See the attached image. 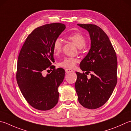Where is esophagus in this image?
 I'll use <instances>...</instances> for the list:
<instances>
[{
	"label": "esophagus",
	"mask_w": 131,
	"mask_h": 131,
	"mask_svg": "<svg viewBox=\"0 0 131 131\" xmlns=\"http://www.w3.org/2000/svg\"><path fill=\"white\" fill-rule=\"evenodd\" d=\"M65 71L66 73H71L73 72V70H71V69H65Z\"/></svg>",
	"instance_id": "esophagus-1"
}]
</instances>
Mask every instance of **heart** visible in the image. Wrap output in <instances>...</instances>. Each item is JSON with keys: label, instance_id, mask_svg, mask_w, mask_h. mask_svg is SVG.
Segmentation results:
<instances>
[{"label": "heart", "instance_id": "1", "mask_svg": "<svg viewBox=\"0 0 131 131\" xmlns=\"http://www.w3.org/2000/svg\"><path fill=\"white\" fill-rule=\"evenodd\" d=\"M68 38L71 40L79 49L82 48L86 45V39L85 37L79 32L74 33L73 34L69 35ZM61 40L58 38L53 43V52L55 54H58L61 52ZM77 62L78 60L75 58L66 57L64 58L62 61L59 63V66L61 67L71 69L75 67Z\"/></svg>", "mask_w": 131, "mask_h": 131}]
</instances>
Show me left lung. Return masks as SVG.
Segmentation results:
<instances>
[{
    "mask_svg": "<svg viewBox=\"0 0 131 131\" xmlns=\"http://www.w3.org/2000/svg\"><path fill=\"white\" fill-rule=\"evenodd\" d=\"M77 25L87 30L91 40L90 49L80 63L86 73L91 72L88 79L84 73L76 72L75 88L82 106L96 109L106 103L117 83L116 54L108 37L101 28L94 24Z\"/></svg>",
    "mask_w": 131,
    "mask_h": 131,
    "instance_id": "1",
    "label": "left lung"
}]
</instances>
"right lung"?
<instances>
[{
	"label": "right lung",
	"mask_w": 131,
	"mask_h": 131,
	"mask_svg": "<svg viewBox=\"0 0 131 131\" xmlns=\"http://www.w3.org/2000/svg\"><path fill=\"white\" fill-rule=\"evenodd\" d=\"M62 23L36 28L27 37L17 60L16 79L23 96L30 106L41 111L53 108L58 103V88L65 71L62 68L42 75L54 62L53 43L65 29Z\"/></svg>",
	"instance_id": "1"
}]
</instances>
